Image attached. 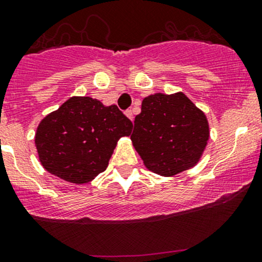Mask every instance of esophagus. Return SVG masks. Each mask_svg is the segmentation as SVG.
<instances>
[{
	"instance_id": "obj_1",
	"label": "esophagus",
	"mask_w": 262,
	"mask_h": 262,
	"mask_svg": "<svg viewBox=\"0 0 262 262\" xmlns=\"http://www.w3.org/2000/svg\"><path fill=\"white\" fill-rule=\"evenodd\" d=\"M125 114H126V116H127L128 119H130L131 121L134 120V114H132V111H131V110H127V111H126Z\"/></svg>"
}]
</instances>
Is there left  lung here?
Segmentation results:
<instances>
[{
  "label": "left lung",
  "instance_id": "1",
  "mask_svg": "<svg viewBox=\"0 0 262 262\" xmlns=\"http://www.w3.org/2000/svg\"><path fill=\"white\" fill-rule=\"evenodd\" d=\"M209 137L206 115L186 95L176 92L143 98L131 141L148 170L168 177L198 164Z\"/></svg>",
  "mask_w": 262,
  "mask_h": 262
}]
</instances>
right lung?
I'll list each match as a JSON object with an SVG mask.
<instances>
[{
    "label": "right lung",
    "mask_w": 262,
    "mask_h": 262,
    "mask_svg": "<svg viewBox=\"0 0 262 262\" xmlns=\"http://www.w3.org/2000/svg\"><path fill=\"white\" fill-rule=\"evenodd\" d=\"M131 130L132 122L116 105L74 96L41 121L35 145L50 173L81 185L106 170L117 141Z\"/></svg>",
    "instance_id": "add662e5"
}]
</instances>
